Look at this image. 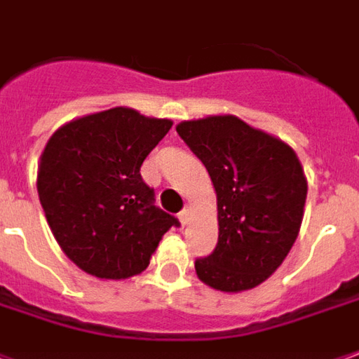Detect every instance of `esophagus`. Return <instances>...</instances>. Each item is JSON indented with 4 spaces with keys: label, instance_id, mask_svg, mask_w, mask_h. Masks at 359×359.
Masks as SVG:
<instances>
[{
    "label": "esophagus",
    "instance_id": "obj_1",
    "mask_svg": "<svg viewBox=\"0 0 359 359\" xmlns=\"http://www.w3.org/2000/svg\"><path fill=\"white\" fill-rule=\"evenodd\" d=\"M189 218H191V208L189 207H185L182 212H180V220H182V224H187L189 222Z\"/></svg>",
    "mask_w": 359,
    "mask_h": 359
}]
</instances>
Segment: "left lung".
Returning <instances> with one entry per match:
<instances>
[{
	"mask_svg": "<svg viewBox=\"0 0 359 359\" xmlns=\"http://www.w3.org/2000/svg\"><path fill=\"white\" fill-rule=\"evenodd\" d=\"M205 164L216 191L218 243L195 261L199 280L220 292L259 286L282 265L299 233L307 180L294 149L236 116L175 126Z\"/></svg>",
	"mask_w": 359,
	"mask_h": 359,
	"instance_id": "1",
	"label": "left lung"
}]
</instances>
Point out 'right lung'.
Wrapping results in <instances>:
<instances>
[{
  "label": "right lung",
  "instance_id": "add662e5",
  "mask_svg": "<svg viewBox=\"0 0 359 359\" xmlns=\"http://www.w3.org/2000/svg\"><path fill=\"white\" fill-rule=\"evenodd\" d=\"M170 127V119L118 106L73 119L48 139L38 164L40 205L63 253L85 273L102 280L141 274L177 224L141 177Z\"/></svg>",
  "mask_w": 359,
  "mask_h": 359
}]
</instances>
